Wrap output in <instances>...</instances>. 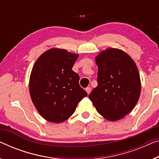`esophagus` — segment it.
I'll return each mask as SVG.
<instances>
[{"instance_id":"obj_1","label":"esophagus","mask_w":159,"mask_h":159,"mask_svg":"<svg viewBox=\"0 0 159 159\" xmlns=\"http://www.w3.org/2000/svg\"><path fill=\"white\" fill-rule=\"evenodd\" d=\"M85 90H86L87 94H88V95H89V94L90 93V92H91V87H87V88L85 89Z\"/></svg>"}]
</instances>
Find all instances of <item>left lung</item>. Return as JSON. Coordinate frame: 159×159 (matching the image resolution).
Here are the masks:
<instances>
[{
  "instance_id": "left-lung-1",
  "label": "left lung",
  "mask_w": 159,
  "mask_h": 159,
  "mask_svg": "<svg viewBox=\"0 0 159 159\" xmlns=\"http://www.w3.org/2000/svg\"><path fill=\"white\" fill-rule=\"evenodd\" d=\"M95 61L98 84L89 94V100L107 120L123 118L134 108L141 95L136 64L127 53L115 48L103 50Z\"/></svg>"
}]
</instances>
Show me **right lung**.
Listing matches in <instances>:
<instances>
[{"mask_svg": "<svg viewBox=\"0 0 159 159\" xmlns=\"http://www.w3.org/2000/svg\"><path fill=\"white\" fill-rule=\"evenodd\" d=\"M79 54L52 48L43 52L32 68L29 93L34 106L47 121L60 123L74 113L87 95L72 70Z\"/></svg>", "mask_w": 159, "mask_h": 159, "instance_id": "add662e5", "label": "right lung"}]
</instances>
